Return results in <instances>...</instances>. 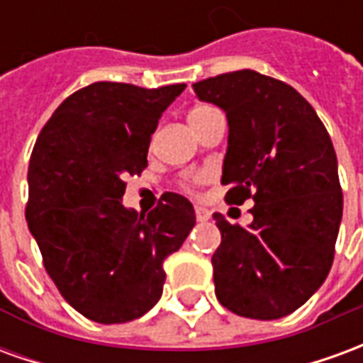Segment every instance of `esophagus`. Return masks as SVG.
<instances>
[{
  "label": "esophagus",
  "instance_id": "obj_1",
  "mask_svg": "<svg viewBox=\"0 0 363 363\" xmlns=\"http://www.w3.org/2000/svg\"><path fill=\"white\" fill-rule=\"evenodd\" d=\"M210 216H212V213L208 212L206 208H200V206H198L196 208V220L198 221H208L210 220Z\"/></svg>",
  "mask_w": 363,
  "mask_h": 363
}]
</instances>
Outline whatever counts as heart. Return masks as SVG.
Here are the masks:
<instances>
[{
    "label": "heart",
    "instance_id": "heart-1",
    "mask_svg": "<svg viewBox=\"0 0 363 363\" xmlns=\"http://www.w3.org/2000/svg\"><path fill=\"white\" fill-rule=\"evenodd\" d=\"M213 114H218V111L213 108V106H210V104H198V106H194L192 111L189 112V122L190 126H192V130H196L200 124H204L206 120L210 118V116H213ZM206 179L204 173L200 174H194V177H190L189 181H186V186H194V184H198V182H202Z\"/></svg>",
    "mask_w": 363,
    "mask_h": 363
}]
</instances>
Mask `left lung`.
<instances>
[{"mask_svg": "<svg viewBox=\"0 0 363 363\" xmlns=\"http://www.w3.org/2000/svg\"><path fill=\"white\" fill-rule=\"evenodd\" d=\"M192 87L228 116L225 200H255L247 229L213 213L221 233L212 257L216 296L241 317H286L320 288L335 259L342 189L330 135L291 85L259 72Z\"/></svg>", "mask_w": 363, "mask_h": 363, "instance_id": "1", "label": "left lung"}]
</instances>
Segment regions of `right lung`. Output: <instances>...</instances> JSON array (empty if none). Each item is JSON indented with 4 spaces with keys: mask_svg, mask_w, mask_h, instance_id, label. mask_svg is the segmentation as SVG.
I'll return each mask as SVG.
<instances>
[{
    "mask_svg": "<svg viewBox=\"0 0 363 363\" xmlns=\"http://www.w3.org/2000/svg\"><path fill=\"white\" fill-rule=\"evenodd\" d=\"M184 87L91 83L60 104L35 143L28 229L62 297L95 323L150 311L163 294V260L196 223L192 204L174 192L147 216L122 204L124 179L147 167L151 134Z\"/></svg>",
    "mask_w": 363,
    "mask_h": 363,
    "instance_id": "1",
    "label": "right lung"
}]
</instances>
